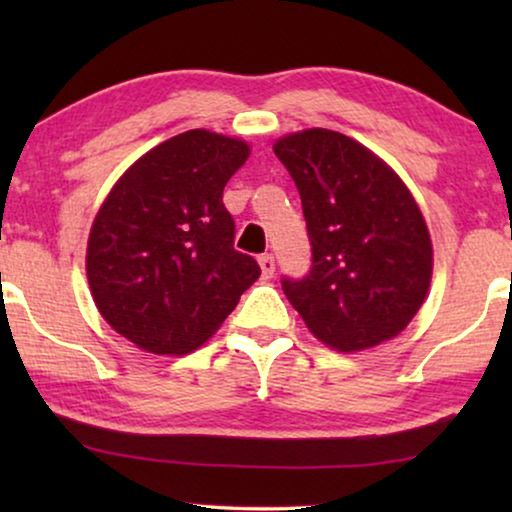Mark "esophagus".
Listing matches in <instances>:
<instances>
[{
  "instance_id": "34e87169",
  "label": "esophagus",
  "mask_w": 512,
  "mask_h": 512,
  "mask_svg": "<svg viewBox=\"0 0 512 512\" xmlns=\"http://www.w3.org/2000/svg\"><path fill=\"white\" fill-rule=\"evenodd\" d=\"M258 263H261V270H263L265 279H270L272 275H275V256L261 254V256H258Z\"/></svg>"
}]
</instances>
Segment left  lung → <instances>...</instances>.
I'll return each instance as SVG.
<instances>
[{
    "mask_svg": "<svg viewBox=\"0 0 512 512\" xmlns=\"http://www.w3.org/2000/svg\"><path fill=\"white\" fill-rule=\"evenodd\" d=\"M312 247L303 279L282 289L307 328L340 352L380 345L422 307L433 251L424 216L394 170L340 132L279 139Z\"/></svg>",
    "mask_w": 512,
    "mask_h": 512,
    "instance_id": "8db88e82",
    "label": "left lung"
}]
</instances>
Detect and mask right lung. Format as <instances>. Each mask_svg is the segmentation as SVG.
Segmentation results:
<instances>
[{
    "label": "right lung",
    "instance_id": "right-lung-1",
    "mask_svg": "<svg viewBox=\"0 0 512 512\" xmlns=\"http://www.w3.org/2000/svg\"><path fill=\"white\" fill-rule=\"evenodd\" d=\"M249 146L188 130L144 153L95 216L86 272L109 326L153 354L200 347L261 275L233 247L223 188Z\"/></svg>",
    "mask_w": 512,
    "mask_h": 512
}]
</instances>
